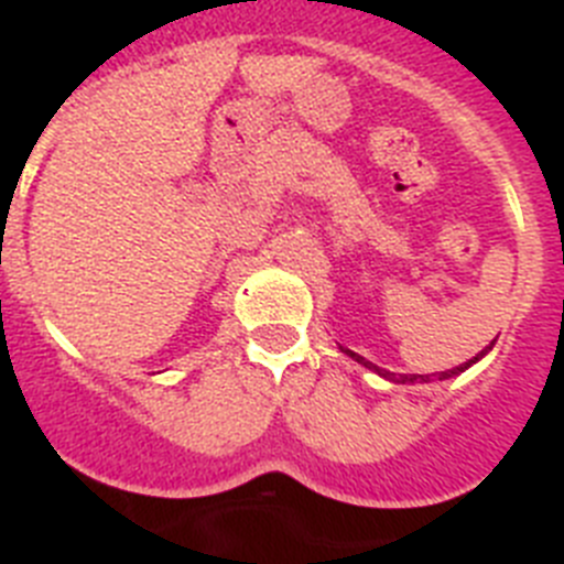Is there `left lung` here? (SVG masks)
Returning a JSON list of instances; mask_svg holds the SVG:
<instances>
[{
  "label": "left lung",
  "instance_id": "8db88e82",
  "mask_svg": "<svg viewBox=\"0 0 564 564\" xmlns=\"http://www.w3.org/2000/svg\"><path fill=\"white\" fill-rule=\"evenodd\" d=\"M486 351H488V349H482V351H479L477 357H474V360H468V364H463V366H454V369H448V371H434V375H400V377H394V375H391V371L380 369V366L369 364V360H364V357H360V355H355V351H349V349H346V355H351V357H355L357 364H364L366 369H371V371H377V375L389 377V380H394V383H414V380H420V383H429V380H448V377L459 375V371H465V369H468V366H471V364H477L479 357L486 355Z\"/></svg>",
  "mask_w": 564,
  "mask_h": 564
}]
</instances>
